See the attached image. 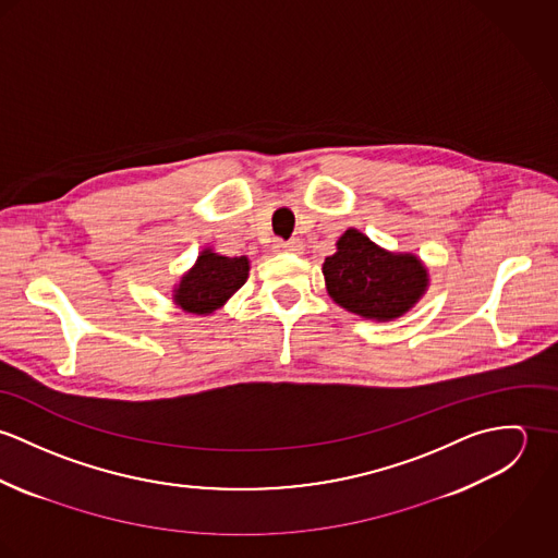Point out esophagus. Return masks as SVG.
<instances>
[{
    "label": "esophagus",
    "instance_id": "1",
    "mask_svg": "<svg viewBox=\"0 0 558 558\" xmlns=\"http://www.w3.org/2000/svg\"><path fill=\"white\" fill-rule=\"evenodd\" d=\"M275 248L277 251H288V253H303V242L299 239L288 240H275Z\"/></svg>",
    "mask_w": 558,
    "mask_h": 558
}]
</instances>
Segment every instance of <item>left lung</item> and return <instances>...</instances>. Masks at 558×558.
I'll list each match as a JSON object with an SVG mask.
<instances>
[{"label": "left lung", "mask_w": 558, "mask_h": 558, "mask_svg": "<svg viewBox=\"0 0 558 558\" xmlns=\"http://www.w3.org/2000/svg\"><path fill=\"white\" fill-rule=\"evenodd\" d=\"M328 296L361 318L391 322L410 312L427 290V268L412 253H391L345 230L322 264Z\"/></svg>", "instance_id": "1"}]
</instances>
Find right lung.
I'll return each instance as SVG.
<instances>
[{"instance_id": "add662e5", "label": "right lung", "mask_w": 558, "mask_h": 558, "mask_svg": "<svg viewBox=\"0 0 558 558\" xmlns=\"http://www.w3.org/2000/svg\"><path fill=\"white\" fill-rule=\"evenodd\" d=\"M246 277L248 259L244 255L228 257L204 248L195 266L173 288V303L186 314L208 316L228 303Z\"/></svg>"}]
</instances>
